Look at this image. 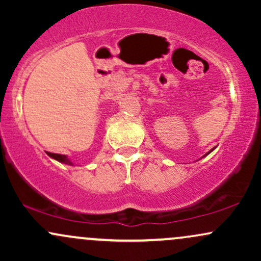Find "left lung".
<instances>
[{
  "label": "left lung",
  "instance_id": "8db88e82",
  "mask_svg": "<svg viewBox=\"0 0 261 261\" xmlns=\"http://www.w3.org/2000/svg\"><path fill=\"white\" fill-rule=\"evenodd\" d=\"M215 148H216V147H214V148H212V149H211V151H210V152H207V153H206L205 155H202V157H206V155H207V154H210V153H211V152H212V151H214V149H215Z\"/></svg>",
  "mask_w": 261,
  "mask_h": 261
}]
</instances>
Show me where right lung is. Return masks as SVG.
<instances>
[{"mask_svg": "<svg viewBox=\"0 0 261 261\" xmlns=\"http://www.w3.org/2000/svg\"><path fill=\"white\" fill-rule=\"evenodd\" d=\"M47 155L49 157L54 158V160H56L60 163H64V164H68V166H73V162L70 160V158L67 157V155L65 154H58V153H51V152H47Z\"/></svg>", "mask_w": 261, "mask_h": 261, "instance_id": "obj_1", "label": "right lung"}]
</instances>
